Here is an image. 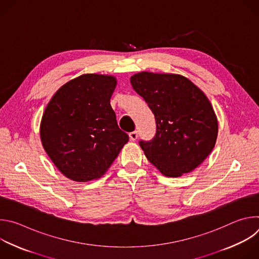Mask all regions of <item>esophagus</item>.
I'll list each match as a JSON object with an SVG mask.
<instances>
[{
    "mask_svg": "<svg viewBox=\"0 0 259 259\" xmlns=\"http://www.w3.org/2000/svg\"><path fill=\"white\" fill-rule=\"evenodd\" d=\"M129 137H130V139H131L132 141H135V140L138 138V133H137V131L130 132V133H129Z\"/></svg>",
    "mask_w": 259,
    "mask_h": 259,
    "instance_id": "esophagus-1",
    "label": "esophagus"
}]
</instances>
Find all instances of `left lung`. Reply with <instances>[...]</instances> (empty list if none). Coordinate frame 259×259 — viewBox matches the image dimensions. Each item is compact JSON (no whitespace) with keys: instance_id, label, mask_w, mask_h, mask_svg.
Listing matches in <instances>:
<instances>
[{"instance_id":"1","label":"left lung","mask_w":259,"mask_h":259,"mask_svg":"<svg viewBox=\"0 0 259 259\" xmlns=\"http://www.w3.org/2000/svg\"><path fill=\"white\" fill-rule=\"evenodd\" d=\"M130 82L155 115V137L139 141L147 160L168 177L181 176L201 165L218 133L217 118L204 92L175 73L141 71Z\"/></svg>"}]
</instances>
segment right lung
Here are the masks:
<instances>
[{"mask_svg":"<svg viewBox=\"0 0 259 259\" xmlns=\"http://www.w3.org/2000/svg\"><path fill=\"white\" fill-rule=\"evenodd\" d=\"M116 86L113 76L86 73L60 87L45 108L40 126L44 150L73 181L101 177L129 140L110 106Z\"/></svg>","mask_w":259,"mask_h":259,"instance_id":"right-lung-1","label":"right lung"}]
</instances>
